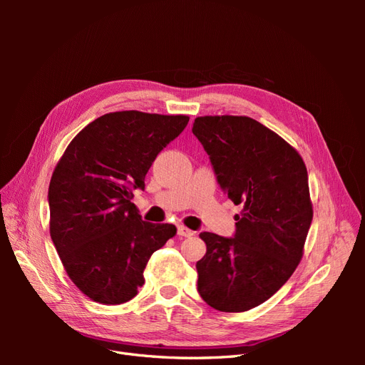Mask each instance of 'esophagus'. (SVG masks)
<instances>
[{
	"label": "esophagus",
	"mask_w": 365,
	"mask_h": 365,
	"mask_svg": "<svg viewBox=\"0 0 365 365\" xmlns=\"http://www.w3.org/2000/svg\"><path fill=\"white\" fill-rule=\"evenodd\" d=\"M178 235L182 237H192L195 235V231H192L190 228H187L185 225H178Z\"/></svg>",
	"instance_id": "obj_1"
}]
</instances>
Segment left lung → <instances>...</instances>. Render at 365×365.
Here are the masks:
<instances>
[{"mask_svg": "<svg viewBox=\"0 0 365 365\" xmlns=\"http://www.w3.org/2000/svg\"><path fill=\"white\" fill-rule=\"evenodd\" d=\"M193 134L236 205L235 237L204 233L197 292L220 312H245L277 292L300 263L314 210L303 158L245 115L196 117Z\"/></svg>", "mask_w": 365, "mask_h": 365, "instance_id": "obj_1", "label": "left lung"}]
</instances>
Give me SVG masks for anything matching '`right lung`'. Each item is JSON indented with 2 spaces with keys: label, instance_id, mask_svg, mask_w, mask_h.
I'll return each mask as SVG.
<instances>
[{
  "label": "right lung",
  "instance_id": "1",
  "mask_svg": "<svg viewBox=\"0 0 365 365\" xmlns=\"http://www.w3.org/2000/svg\"><path fill=\"white\" fill-rule=\"evenodd\" d=\"M187 123L189 115L109 113L85 126L54 168L50 236L68 277L93 302L132 300L152 254L176 235L172 224L141 220L130 200Z\"/></svg>",
  "mask_w": 365,
  "mask_h": 365
}]
</instances>
